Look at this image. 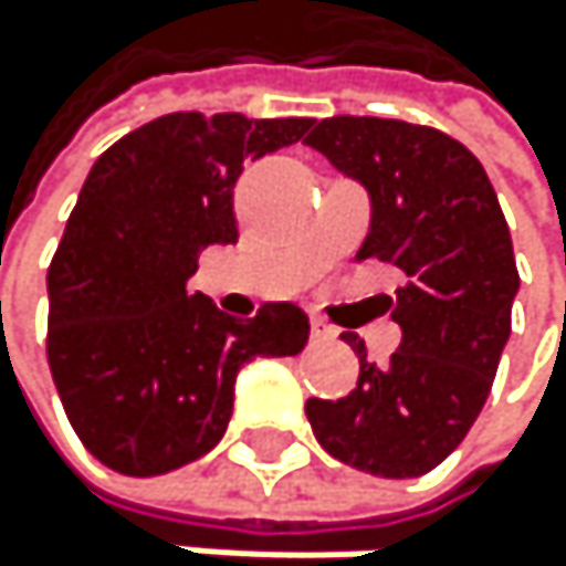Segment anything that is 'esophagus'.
I'll return each instance as SVG.
<instances>
[{
	"instance_id": "esophagus-1",
	"label": "esophagus",
	"mask_w": 566,
	"mask_h": 566,
	"mask_svg": "<svg viewBox=\"0 0 566 566\" xmlns=\"http://www.w3.org/2000/svg\"><path fill=\"white\" fill-rule=\"evenodd\" d=\"M312 336H315V339H336V329H333L329 322L312 318Z\"/></svg>"
}]
</instances>
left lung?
<instances>
[{"label":"left lung","instance_id":"obj_1","mask_svg":"<svg viewBox=\"0 0 566 566\" xmlns=\"http://www.w3.org/2000/svg\"><path fill=\"white\" fill-rule=\"evenodd\" d=\"M339 172L369 192V233L356 261L403 274L390 318L400 346L390 363L359 356L356 387L305 403L318 444L359 472L418 479L462 444L492 390L513 329L520 271L506 217L472 151L451 135L397 118L336 115L312 128Z\"/></svg>","mask_w":566,"mask_h":566}]
</instances>
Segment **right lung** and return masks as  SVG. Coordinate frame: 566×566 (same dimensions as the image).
Wrapping results in <instances>:
<instances>
[{
    "label": "right lung",
    "instance_id": "add662e5",
    "mask_svg": "<svg viewBox=\"0 0 566 566\" xmlns=\"http://www.w3.org/2000/svg\"><path fill=\"white\" fill-rule=\"evenodd\" d=\"M308 128L312 118L176 112L118 138L87 172L46 271V359L101 465L148 479L197 462L230 424L241 366L308 343V315L292 302L230 318L186 295L200 251L237 244V176Z\"/></svg>",
    "mask_w": 566,
    "mask_h": 566
}]
</instances>
